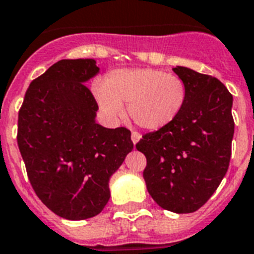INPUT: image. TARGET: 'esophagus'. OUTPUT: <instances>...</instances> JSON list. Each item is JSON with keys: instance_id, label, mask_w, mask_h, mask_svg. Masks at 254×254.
Masks as SVG:
<instances>
[{"instance_id": "1", "label": "esophagus", "mask_w": 254, "mask_h": 254, "mask_svg": "<svg viewBox=\"0 0 254 254\" xmlns=\"http://www.w3.org/2000/svg\"><path fill=\"white\" fill-rule=\"evenodd\" d=\"M141 139V134H139L138 131H131V141H133V143H137Z\"/></svg>"}]
</instances>
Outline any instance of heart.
I'll return each mask as SVG.
<instances>
[{"mask_svg": "<svg viewBox=\"0 0 254 254\" xmlns=\"http://www.w3.org/2000/svg\"><path fill=\"white\" fill-rule=\"evenodd\" d=\"M93 95L109 117L123 115V104H129V115L139 127L158 130L179 116L187 87L183 79L161 69H117L104 84H95Z\"/></svg>", "mask_w": 254, "mask_h": 254, "instance_id": "1", "label": "heart"}]
</instances>
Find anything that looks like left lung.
I'll use <instances>...</instances> for the list:
<instances>
[{
    "instance_id": "8db88e82",
    "label": "left lung",
    "mask_w": 254,
    "mask_h": 254,
    "mask_svg": "<svg viewBox=\"0 0 254 254\" xmlns=\"http://www.w3.org/2000/svg\"><path fill=\"white\" fill-rule=\"evenodd\" d=\"M187 99L167 127L142 135L135 145L146 157L143 179L159 207L191 213L220 185L232 154L233 97L216 77L177 65Z\"/></svg>"
}]
</instances>
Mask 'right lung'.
I'll list each match as a JSON object with an SVG mask.
<instances>
[{"instance_id": "1", "label": "right lung", "mask_w": 254, "mask_h": 254, "mask_svg": "<svg viewBox=\"0 0 254 254\" xmlns=\"http://www.w3.org/2000/svg\"><path fill=\"white\" fill-rule=\"evenodd\" d=\"M93 59H63L30 83L18 113L17 142L29 181L58 216L84 220L111 197L109 178L133 150L130 130L96 124L99 105L84 84Z\"/></svg>"}]
</instances>
